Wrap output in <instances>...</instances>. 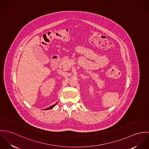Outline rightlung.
Masks as SVG:
<instances>
[{
  "label": "right lung",
  "instance_id": "1",
  "mask_svg": "<svg viewBox=\"0 0 149 149\" xmlns=\"http://www.w3.org/2000/svg\"><path fill=\"white\" fill-rule=\"evenodd\" d=\"M57 103H56V104H54V105H53V106H52L49 107V108H46V109H45V110H46V109H52V108H53L55 106L56 104H57Z\"/></svg>",
  "mask_w": 149,
  "mask_h": 149
}]
</instances>
